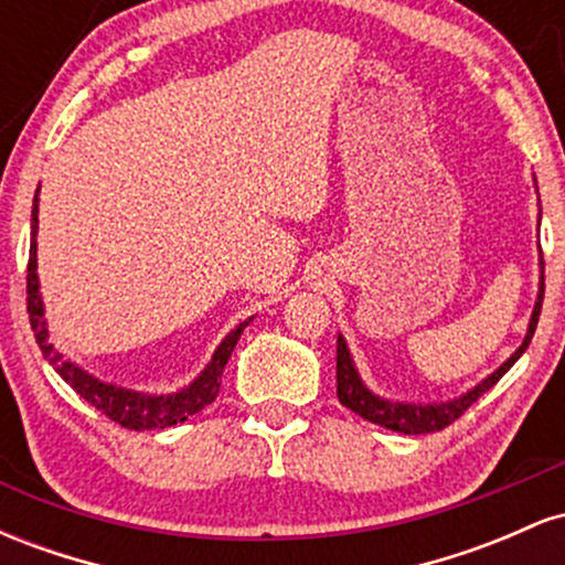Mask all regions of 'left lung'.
Segmentation results:
<instances>
[{"instance_id": "1", "label": "left lung", "mask_w": 565, "mask_h": 565, "mask_svg": "<svg viewBox=\"0 0 565 565\" xmlns=\"http://www.w3.org/2000/svg\"><path fill=\"white\" fill-rule=\"evenodd\" d=\"M542 300H544V276H542V287H540V300H536L534 316H531L529 334H526V340H523V345L518 348L515 353H512L510 359L504 361V364L499 366L489 380H483L481 385L472 387V391L465 393L462 398L449 401V404H436V406L391 404V401H382V398H377V395H372L364 387V382L359 380V374H355V366H353V361H350L345 340L340 337V340H337V398H340V404L348 406L350 412H355L359 417H364L366 423L387 427V430L406 433V436H423V433L444 430V427H449L454 419L462 417V414L468 412V408L476 404V401L481 398L486 391H491V387H494L497 382L504 377V372H508V369L515 364L518 359H521V353L529 348L531 337H534L536 321H540V313H542Z\"/></svg>"}]
</instances>
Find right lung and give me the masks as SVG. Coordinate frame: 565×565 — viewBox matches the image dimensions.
<instances>
[{
	"mask_svg": "<svg viewBox=\"0 0 565 565\" xmlns=\"http://www.w3.org/2000/svg\"><path fill=\"white\" fill-rule=\"evenodd\" d=\"M36 228H39V191L34 199V212H31V252H29V274H25V308H29V321L34 329L36 345L44 353V359L53 364V369L61 374L63 380L74 387L76 393L87 401L89 406H95L97 412L106 414L108 419L116 425L127 427V430H164V427L185 423L191 414L201 412L204 406H210L220 393V377H223V369L228 364L233 348H236L238 337H242L244 327L249 321L238 323L233 332L220 342L217 353L212 355L210 366L201 372V377L193 382L185 391L172 393V395H140L121 391V387L106 385V382H97L89 377L87 372H82L79 366L71 364L68 359H63V353H57L53 342H50L47 327L42 321V297H39V278H36Z\"/></svg>",
	"mask_w": 565,
	"mask_h": 565,
	"instance_id": "add662e5",
	"label": "right lung"
}]
</instances>
